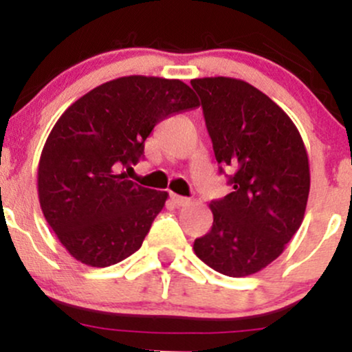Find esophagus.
<instances>
[{"label": "esophagus", "mask_w": 352, "mask_h": 352, "mask_svg": "<svg viewBox=\"0 0 352 352\" xmlns=\"http://www.w3.org/2000/svg\"><path fill=\"white\" fill-rule=\"evenodd\" d=\"M170 199L173 204L177 205V207H187V205H190V199H187V197L177 195V193H172Z\"/></svg>", "instance_id": "34e87169"}]
</instances>
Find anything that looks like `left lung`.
<instances>
[{"mask_svg":"<svg viewBox=\"0 0 352 352\" xmlns=\"http://www.w3.org/2000/svg\"><path fill=\"white\" fill-rule=\"evenodd\" d=\"M190 84L201 99L217 162L235 168L233 192L210 204L212 230L197 238L193 252L218 273L250 276L276 260L301 227L308 152L288 114L252 84L223 76Z\"/></svg>","mask_w":352,"mask_h":352,"instance_id":"1","label":"left lung"}]
</instances>
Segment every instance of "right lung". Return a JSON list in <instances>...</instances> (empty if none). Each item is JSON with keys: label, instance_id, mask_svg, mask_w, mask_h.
Here are the masks:
<instances>
[{"label": "right lung", "instance_id": "add662e5", "mask_svg": "<svg viewBox=\"0 0 352 352\" xmlns=\"http://www.w3.org/2000/svg\"><path fill=\"white\" fill-rule=\"evenodd\" d=\"M179 79L124 76L71 104L44 144L38 197L44 218L72 258L104 268L142 246L167 192L127 179L155 124L199 107Z\"/></svg>", "mask_w": 352, "mask_h": 352}]
</instances>
